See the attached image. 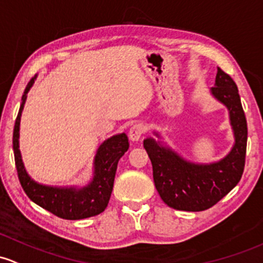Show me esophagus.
<instances>
[{
  "mask_svg": "<svg viewBox=\"0 0 263 263\" xmlns=\"http://www.w3.org/2000/svg\"><path fill=\"white\" fill-rule=\"evenodd\" d=\"M143 134H145V126L142 123H135L129 128L128 137L131 141H139Z\"/></svg>",
  "mask_w": 263,
  "mask_h": 263,
  "instance_id": "obj_1",
  "label": "esophagus"
}]
</instances>
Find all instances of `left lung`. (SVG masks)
<instances>
[{
    "mask_svg": "<svg viewBox=\"0 0 263 263\" xmlns=\"http://www.w3.org/2000/svg\"><path fill=\"white\" fill-rule=\"evenodd\" d=\"M212 96L229 112L234 145L227 156L211 164L187 161L161 141L143 140L153 164L156 190L170 208L185 212L209 209L224 198L242 178L247 148V121L243 112L238 88L233 79L218 68ZM157 137L160 135L154 132Z\"/></svg>",
    "mask_w": 263,
    "mask_h": 263,
    "instance_id": "left-lung-1",
    "label": "left lung"
}]
</instances>
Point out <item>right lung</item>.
Masks as SVG:
<instances>
[{
    "label": "right lung",
    "mask_w": 263,
    "mask_h": 263,
    "mask_svg": "<svg viewBox=\"0 0 263 263\" xmlns=\"http://www.w3.org/2000/svg\"><path fill=\"white\" fill-rule=\"evenodd\" d=\"M35 79L36 76L25 88L13 128V155L22 189L35 204L63 219L77 220L98 215L108 205L118 161L129 147L127 135H115L99 146L93 161V178L84 186H49L35 181L27 174L18 148L21 113Z\"/></svg>",
    "instance_id": "1"
}]
</instances>
